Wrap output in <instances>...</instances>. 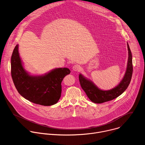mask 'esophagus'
Segmentation results:
<instances>
[{"instance_id":"1","label":"esophagus","mask_w":145,"mask_h":145,"mask_svg":"<svg viewBox=\"0 0 145 145\" xmlns=\"http://www.w3.org/2000/svg\"><path fill=\"white\" fill-rule=\"evenodd\" d=\"M72 70L75 71H80V70H81V67L78 65H75L72 67Z\"/></svg>"}]
</instances>
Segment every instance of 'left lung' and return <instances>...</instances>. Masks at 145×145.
I'll list each match as a JSON object with an SVG mask.
<instances>
[{
  "instance_id": "1",
  "label": "left lung",
  "mask_w": 145,
  "mask_h": 145,
  "mask_svg": "<svg viewBox=\"0 0 145 145\" xmlns=\"http://www.w3.org/2000/svg\"><path fill=\"white\" fill-rule=\"evenodd\" d=\"M127 48L129 51V59L126 72L123 79L116 88L108 91L101 90L91 81L86 79L81 74H79V80L81 88L93 102L102 103L111 101L121 95L128 88L131 79L133 69L131 52L128 43Z\"/></svg>"
}]
</instances>
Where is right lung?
<instances>
[{
  "instance_id": "1",
  "label": "right lung",
  "mask_w": 145,
  "mask_h": 145,
  "mask_svg": "<svg viewBox=\"0 0 145 145\" xmlns=\"http://www.w3.org/2000/svg\"><path fill=\"white\" fill-rule=\"evenodd\" d=\"M11 76L18 93L33 103L51 106L57 102L61 96V83L71 71L67 68L56 69L41 76L28 75L23 67L17 44L12 54Z\"/></svg>"
}]
</instances>
